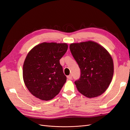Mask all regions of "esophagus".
<instances>
[{
    "label": "esophagus",
    "instance_id": "obj_1",
    "mask_svg": "<svg viewBox=\"0 0 130 130\" xmlns=\"http://www.w3.org/2000/svg\"><path fill=\"white\" fill-rule=\"evenodd\" d=\"M67 77H68V78L69 80H72V75H68V76H67Z\"/></svg>",
    "mask_w": 130,
    "mask_h": 130
}]
</instances>
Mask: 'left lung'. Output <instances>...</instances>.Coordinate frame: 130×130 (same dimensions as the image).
Segmentation results:
<instances>
[{
  "label": "left lung",
  "mask_w": 130,
  "mask_h": 130,
  "mask_svg": "<svg viewBox=\"0 0 130 130\" xmlns=\"http://www.w3.org/2000/svg\"><path fill=\"white\" fill-rule=\"evenodd\" d=\"M69 48L81 70L75 84L82 95L99 96L111 84L114 73L113 59L104 46L92 41L71 43Z\"/></svg>",
  "instance_id": "8db88e82"
}]
</instances>
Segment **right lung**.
<instances>
[{"instance_id":"obj_1","label":"right lung","mask_w":130,"mask_h":130,"mask_svg":"<svg viewBox=\"0 0 130 130\" xmlns=\"http://www.w3.org/2000/svg\"><path fill=\"white\" fill-rule=\"evenodd\" d=\"M66 43L43 42L27 54L23 67V77L31 94L40 100L53 99L67 80L60 60L68 49Z\"/></svg>"}]
</instances>
